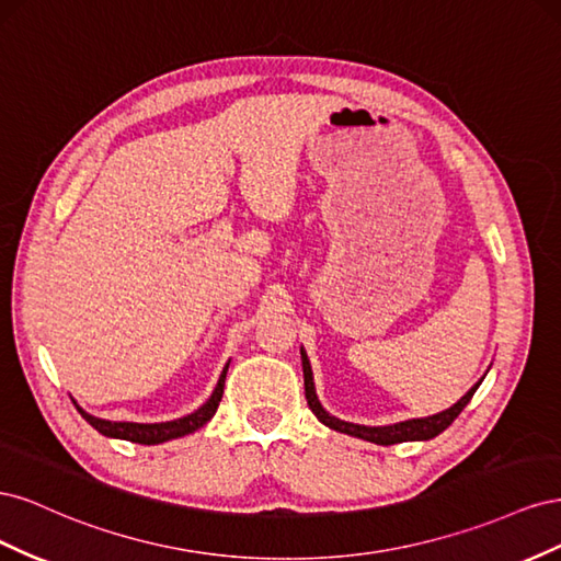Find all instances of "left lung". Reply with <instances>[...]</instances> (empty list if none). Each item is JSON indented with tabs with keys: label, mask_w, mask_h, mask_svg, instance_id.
Instances as JSON below:
<instances>
[{
	"label": "left lung",
	"mask_w": 561,
	"mask_h": 561,
	"mask_svg": "<svg viewBox=\"0 0 561 561\" xmlns=\"http://www.w3.org/2000/svg\"><path fill=\"white\" fill-rule=\"evenodd\" d=\"M301 353V369H304V390H307V402H309V410L318 416L320 423H325L328 428L336 431V433H346L351 437H360L367 439V443H375V445H398V443H423V439H433L437 437L443 431H447L454 419L463 412V407L470 402V398L474 396V390L480 388L482 379L474 383L468 393L454 402L449 410L445 412H437L433 416H423V419H407L400 423H390V426H360V423H351L344 419H336L332 416L325 407L320 404L318 393H316V383H313V369L309 363V355L304 351V346L299 348Z\"/></svg>",
	"instance_id": "obj_1"
}]
</instances>
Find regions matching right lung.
Wrapping results in <instances>:
<instances>
[{"mask_svg": "<svg viewBox=\"0 0 561 561\" xmlns=\"http://www.w3.org/2000/svg\"><path fill=\"white\" fill-rule=\"evenodd\" d=\"M231 363V360H229ZM229 363L225 365L222 375H219L217 379V386L213 390V396L203 402L198 410H194L192 414H186L182 419H173V421H161V423H133V421H107V419H100V416H93L89 414L87 410H81V407L77 404L79 414L87 419L91 426L103 433L105 437H116V439H128V443H138V445H161V443H168V439H178V437H184L190 435L198 428L206 426V423L215 416L217 407H219V400H222V393H225V379H227V369H229Z\"/></svg>", "mask_w": 561, "mask_h": 561, "instance_id": "add662e5", "label": "right lung"}]
</instances>
